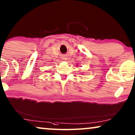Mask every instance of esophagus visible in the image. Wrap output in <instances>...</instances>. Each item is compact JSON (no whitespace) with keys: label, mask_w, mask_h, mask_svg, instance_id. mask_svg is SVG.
Here are the masks:
<instances>
[{"label":"esophagus","mask_w":135,"mask_h":135,"mask_svg":"<svg viewBox=\"0 0 135 135\" xmlns=\"http://www.w3.org/2000/svg\"><path fill=\"white\" fill-rule=\"evenodd\" d=\"M63 59H63V60H67V57H63Z\"/></svg>","instance_id":"1"}]
</instances>
